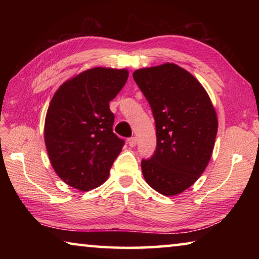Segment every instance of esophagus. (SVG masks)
<instances>
[{
	"instance_id": "1",
	"label": "esophagus",
	"mask_w": 259,
	"mask_h": 259,
	"mask_svg": "<svg viewBox=\"0 0 259 259\" xmlns=\"http://www.w3.org/2000/svg\"><path fill=\"white\" fill-rule=\"evenodd\" d=\"M128 144L130 147H135L136 145H137V138L136 137H131L128 139Z\"/></svg>"
}]
</instances>
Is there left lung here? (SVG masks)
<instances>
[{
    "mask_svg": "<svg viewBox=\"0 0 259 259\" xmlns=\"http://www.w3.org/2000/svg\"><path fill=\"white\" fill-rule=\"evenodd\" d=\"M133 76L156 126V151L142 161L143 176L160 194L178 195L198 181L211 159L216 109L202 84L174 63L140 68Z\"/></svg>",
    "mask_w": 259,
    "mask_h": 259,
    "instance_id": "obj_1",
    "label": "left lung"
}]
</instances>
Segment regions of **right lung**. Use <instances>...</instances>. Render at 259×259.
Returning <instances> with one entry per match:
<instances>
[{
	"mask_svg": "<svg viewBox=\"0 0 259 259\" xmlns=\"http://www.w3.org/2000/svg\"><path fill=\"white\" fill-rule=\"evenodd\" d=\"M125 68L94 67L68 78L52 97L45 143L58 177L81 192L107 181L124 142L113 133L109 102L128 80Z\"/></svg>",
	"mask_w": 259,
	"mask_h": 259,
	"instance_id": "obj_1",
	"label": "right lung"
}]
</instances>
